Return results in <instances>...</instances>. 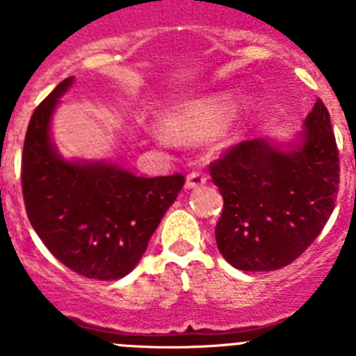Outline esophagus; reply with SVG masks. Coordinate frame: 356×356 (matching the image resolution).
Listing matches in <instances>:
<instances>
[{"label":"esophagus","instance_id":"34e87169","mask_svg":"<svg viewBox=\"0 0 356 356\" xmlns=\"http://www.w3.org/2000/svg\"><path fill=\"white\" fill-rule=\"evenodd\" d=\"M207 184V175L201 171H191L187 175V188H196Z\"/></svg>","mask_w":356,"mask_h":356}]
</instances>
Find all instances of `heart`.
<instances>
[{"mask_svg":"<svg viewBox=\"0 0 356 356\" xmlns=\"http://www.w3.org/2000/svg\"><path fill=\"white\" fill-rule=\"evenodd\" d=\"M228 99L225 96H209L181 103L165 115L163 122L175 135H196L213 130L225 119Z\"/></svg>","mask_w":356,"mask_h":356,"instance_id":"b5f03b06","label":"heart"}]
</instances>
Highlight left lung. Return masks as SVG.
<instances>
[{
    "mask_svg": "<svg viewBox=\"0 0 356 356\" xmlns=\"http://www.w3.org/2000/svg\"><path fill=\"white\" fill-rule=\"evenodd\" d=\"M339 149L325 103L305 119L303 140L284 151L242 140L210 163L225 205L216 225L221 254L241 271L294 262L323 232L339 193Z\"/></svg>",
    "mask_w": 356,
    "mask_h": 356,
    "instance_id": "obj_1",
    "label": "left lung"
}]
</instances>
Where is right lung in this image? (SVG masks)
Returning <instances> with one entry per match:
<instances>
[{
    "mask_svg": "<svg viewBox=\"0 0 356 356\" xmlns=\"http://www.w3.org/2000/svg\"><path fill=\"white\" fill-rule=\"evenodd\" d=\"M72 76L35 108L24 137L21 184L28 219L56 260L85 278L127 276L185 184L181 172L143 178L96 163L65 162L49 119Z\"/></svg>",
    "mask_w": 356,
    "mask_h": 356,
    "instance_id": "obj_1",
    "label": "right lung"
}]
</instances>
